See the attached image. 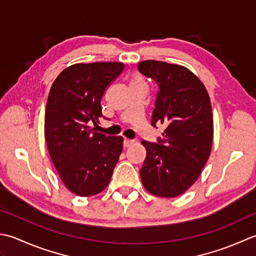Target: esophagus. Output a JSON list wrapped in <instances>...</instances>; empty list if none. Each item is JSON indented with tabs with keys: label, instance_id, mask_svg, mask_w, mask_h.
I'll use <instances>...</instances> for the list:
<instances>
[{
	"label": "esophagus",
	"instance_id": "34e87169",
	"mask_svg": "<svg viewBox=\"0 0 256 256\" xmlns=\"http://www.w3.org/2000/svg\"><path fill=\"white\" fill-rule=\"evenodd\" d=\"M132 144H134V140H130V139H127V138L124 139V148H128Z\"/></svg>",
	"mask_w": 256,
	"mask_h": 256
}]
</instances>
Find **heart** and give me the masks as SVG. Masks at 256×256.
Instances as JSON below:
<instances>
[{"mask_svg": "<svg viewBox=\"0 0 256 256\" xmlns=\"http://www.w3.org/2000/svg\"><path fill=\"white\" fill-rule=\"evenodd\" d=\"M132 82H144V80H142V77H139V76H136V77L134 78Z\"/></svg>", "mask_w": 256, "mask_h": 256, "instance_id": "heart-1", "label": "heart"}]
</instances>
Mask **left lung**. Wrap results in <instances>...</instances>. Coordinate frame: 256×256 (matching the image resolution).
Instances as JSON below:
<instances>
[{
	"label": "left lung",
	"mask_w": 256,
	"mask_h": 256,
	"mask_svg": "<svg viewBox=\"0 0 256 256\" xmlns=\"http://www.w3.org/2000/svg\"><path fill=\"white\" fill-rule=\"evenodd\" d=\"M138 70L159 85L151 124L164 126L158 144L142 142L147 156L140 176L151 194L176 198L198 180L210 157V97L203 82L184 66L148 60L140 62Z\"/></svg>",
	"instance_id": "8db88e82"
}]
</instances>
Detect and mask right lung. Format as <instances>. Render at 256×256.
<instances>
[{"label": "right lung", "instance_id": "add662e5", "mask_svg": "<svg viewBox=\"0 0 256 256\" xmlns=\"http://www.w3.org/2000/svg\"><path fill=\"white\" fill-rule=\"evenodd\" d=\"M124 62L74 64L57 76L45 112V139L62 184L72 194L92 196L106 189L122 151L120 136L95 132L102 98L122 74Z\"/></svg>", "mask_w": 256, "mask_h": 256}]
</instances>
